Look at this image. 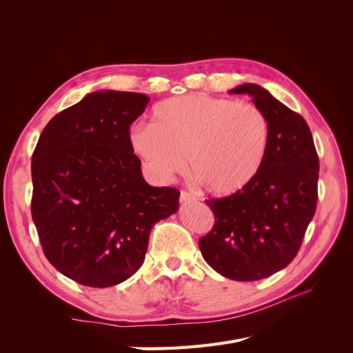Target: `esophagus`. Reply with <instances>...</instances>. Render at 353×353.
<instances>
[{
	"mask_svg": "<svg viewBox=\"0 0 353 353\" xmlns=\"http://www.w3.org/2000/svg\"><path fill=\"white\" fill-rule=\"evenodd\" d=\"M179 200H181V203H191V201H194V196H191L190 193H187V191H181Z\"/></svg>",
	"mask_w": 353,
	"mask_h": 353,
	"instance_id": "obj_1",
	"label": "esophagus"
}]
</instances>
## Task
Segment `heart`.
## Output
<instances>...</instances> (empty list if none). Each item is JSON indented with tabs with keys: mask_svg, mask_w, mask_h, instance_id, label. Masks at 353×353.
<instances>
[{
	"mask_svg": "<svg viewBox=\"0 0 353 353\" xmlns=\"http://www.w3.org/2000/svg\"><path fill=\"white\" fill-rule=\"evenodd\" d=\"M271 126L252 103L188 94L157 103L152 126L134 125L131 150L153 176L169 181L185 170L210 194L241 193L259 175L270 148Z\"/></svg>",
	"mask_w": 353,
	"mask_h": 353,
	"instance_id": "1",
	"label": "heart"
}]
</instances>
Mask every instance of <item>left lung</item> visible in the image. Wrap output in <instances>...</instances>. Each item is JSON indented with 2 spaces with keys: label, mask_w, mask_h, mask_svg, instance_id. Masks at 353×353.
Returning a JSON list of instances; mask_svg holds the SVG:
<instances>
[{
  "label": "left lung",
  "mask_w": 353,
  "mask_h": 353,
  "mask_svg": "<svg viewBox=\"0 0 353 353\" xmlns=\"http://www.w3.org/2000/svg\"><path fill=\"white\" fill-rule=\"evenodd\" d=\"M230 92L249 94L268 117L270 148L248 188L206 200L215 225L199 240V248L221 275L256 281L285 268L301 249L316 209L319 160L301 114L256 83H243Z\"/></svg>",
  "instance_id": "1"
}]
</instances>
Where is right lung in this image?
Masks as SVG:
<instances>
[{"label": "right lung", "instance_id": "obj_1", "mask_svg": "<svg viewBox=\"0 0 353 353\" xmlns=\"http://www.w3.org/2000/svg\"><path fill=\"white\" fill-rule=\"evenodd\" d=\"M150 99L97 91L56 114L32 154V219L46 258L68 279L112 287L144 262L156 222L178 210L179 191L148 185L128 143Z\"/></svg>", "mask_w": 353, "mask_h": 353}]
</instances>
